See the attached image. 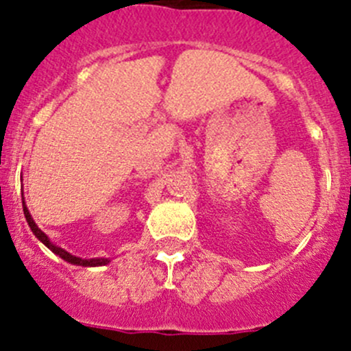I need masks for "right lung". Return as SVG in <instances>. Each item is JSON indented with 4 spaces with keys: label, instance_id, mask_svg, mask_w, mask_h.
Listing matches in <instances>:
<instances>
[{
    "label": "right lung",
    "instance_id": "obj_1",
    "mask_svg": "<svg viewBox=\"0 0 351 351\" xmlns=\"http://www.w3.org/2000/svg\"><path fill=\"white\" fill-rule=\"evenodd\" d=\"M22 203H23V215H25L27 223H29L30 230L34 232V235H36V237L39 239V241L43 242L44 245H46V247H49L51 251L54 252V254L59 256V258L64 259V261H68V263H71V265H76V266H106L107 263H109V259H107V258H93V259L76 258V256L69 254L68 251H64V249H61V247H58V245H54L53 242L49 241V237H47V235L44 234V232L40 230L39 227H37V223H36V221H34L32 215L29 213V208L25 206V201H22Z\"/></svg>",
    "mask_w": 351,
    "mask_h": 351
}]
</instances>
